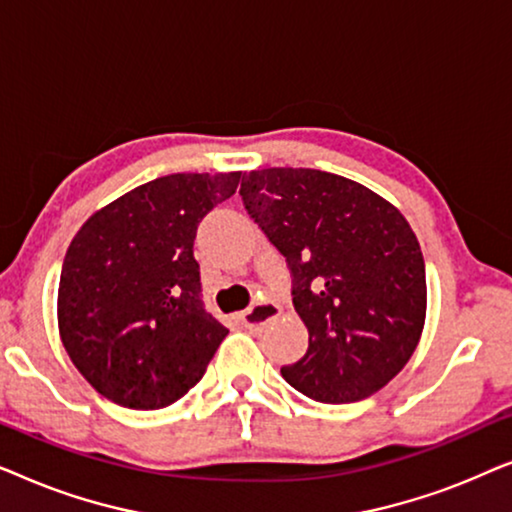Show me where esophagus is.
Listing matches in <instances>:
<instances>
[{
	"label": "esophagus",
	"mask_w": 512,
	"mask_h": 512,
	"mask_svg": "<svg viewBox=\"0 0 512 512\" xmlns=\"http://www.w3.org/2000/svg\"><path fill=\"white\" fill-rule=\"evenodd\" d=\"M279 317V305L272 303V300H261V303L251 305L249 310H244L240 317V324L244 328H251V331H258V328H263L268 321L277 319Z\"/></svg>",
	"instance_id": "esophagus-1"
}]
</instances>
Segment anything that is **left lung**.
<instances>
[{
	"mask_svg": "<svg viewBox=\"0 0 512 512\" xmlns=\"http://www.w3.org/2000/svg\"><path fill=\"white\" fill-rule=\"evenodd\" d=\"M251 219L291 270L310 347L282 377L319 403H354L401 373L426 317V270L410 223L366 186L307 167L242 177Z\"/></svg>",
	"mask_w": 512,
	"mask_h": 512,
	"instance_id": "left-lung-1",
	"label": "left lung"
}]
</instances>
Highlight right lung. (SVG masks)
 <instances>
[{
  "mask_svg": "<svg viewBox=\"0 0 512 512\" xmlns=\"http://www.w3.org/2000/svg\"><path fill=\"white\" fill-rule=\"evenodd\" d=\"M242 172L167 174L102 207L69 244L58 326L69 359L104 398L167 408L202 380L228 335L202 303L193 242Z\"/></svg>",
  "mask_w": 512,
  "mask_h": 512,
  "instance_id": "right-lung-1",
  "label": "right lung"
}]
</instances>
